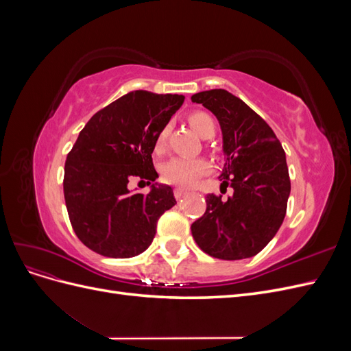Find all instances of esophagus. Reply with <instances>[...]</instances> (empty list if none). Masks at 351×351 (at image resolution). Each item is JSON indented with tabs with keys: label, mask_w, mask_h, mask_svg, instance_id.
<instances>
[{
	"label": "esophagus",
	"mask_w": 351,
	"mask_h": 351,
	"mask_svg": "<svg viewBox=\"0 0 351 351\" xmlns=\"http://www.w3.org/2000/svg\"><path fill=\"white\" fill-rule=\"evenodd\" d=\"M174 195H176V199H177V200H180V199H183V197L187 195V190L177 187V189L174 190Z\"/></svg>",
	"instance_id": "obj_1"
}]
</instances>
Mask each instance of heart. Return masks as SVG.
Instances as JSON below:
<instances>
[{"instance_id": "b5f03b06", "label": "heart", "mask_w": 351, "mask_h": 351, "mask_svg": "<svg viewBox=\"0 0 351 351\" xmlns=\"http://www.w3.org/2000/svg\"><path fill=\"white\" fill-rule=\"evenodd\" d=\"M189 123L193 127V130L204 139L212 137L215 133V121L206 112L196 111L189 115ZM169 125L165 124L161 130L158 132L155 137V151H162L168 136ZM209 173V164L202 158H173L162 164L161 176L164 182L182 186V187H192L197 183L200 177Z\"/></svg>"}]
</instances>
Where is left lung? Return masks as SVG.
<instances>
[{"label": "left lung", "instance_id": "left-lung-1", "mask_svg": "<svg viewBox=\"0 0 351 351\" xmlns=\"http://www.w3.org/2000/svg\"><path fill=\"white\" fill-rule=\"evenodd\" d=\"M217 117L222 132L224 167L221 189H232L227 200L206 196V210L192 224L197 246L224 261H239L258 254L281 227L290 177L285 152L274 130L247 104L226 89L195 93Z\"/></svg>", "mask_w": 351, "mask_h": 351}]
</instances>
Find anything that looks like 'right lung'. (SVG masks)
Listing matches in <instances>:
<instances>
[{"instance_id": "right-lung-1", "label": "right lung", "mask_w": 351, "mask_h": 351, "mask_svg": "<svg viewBox=\"0 0 351 351\" xmlns=\"http://www.w3.org/2000/svg\"><path fill=\"white\" fill-rule=\"evenodd\" d=\"M183 102V95L133 90L79 133L66 161L64 199L74 232L90 250L123 259L151 246L159 217L177 204L173 189L156 182L142 195L128 189V180L158 178L155 137Z\"/></svg>"}]
</instances>
